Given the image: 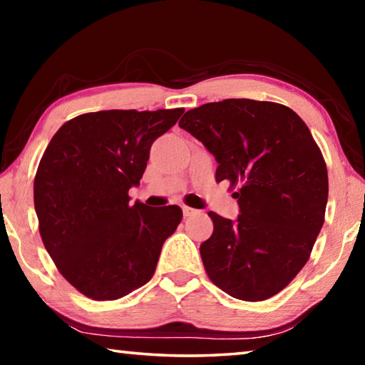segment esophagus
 <instances>
[{"label": "esophagus", "mask_w": 365, "mask_h": 365, "mask_svg": "<svg viewBox=\"0 0 365 365\" xmlns=\"http://www.w3.org/2000/svg\"><path fill=\"white\" fill-rule=\"evenodd\" d=\"M182 211H183V215H185V217H190V215H195V214H197L196 209L190 207V206H182Z\"/></svg>", "instance_id": "obj_1"}]
</instances>
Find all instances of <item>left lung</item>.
I'll return each mask as SVG.
<instances>
[{
    "label": "left lung",
    "mask_w": 365,
    "mask_h": 365,
    "mask_svg": "<svg viewBox=\"0 0 365 365\" xmlns=\"http://www.w3.org/2000/svg\"><path fill=\"white\" fill-rule=\"evenodd\" d=\"M178 125L214 154L215 180L238 187L237 220L209 212L214 232L200 246L207 277L237 299L272 298L304 267L324 225L322 151L294 110L272 101L207 103Z\"/></svg>",
    "instance_id": "8db88e82"
}]
</instances>
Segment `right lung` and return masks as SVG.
Returning a JSON list of instances; mask_svg holds the SVG:
<instances>
[{
    "label": "right lung",
    "instance_id": "1",
    "mask_svg": "<svg viewBox=\"0 0 365 365\" xmlns=\"http://www.w3.org/2000/svg\"><path fill=\"white\" fill-rule=\"evenodd\" d=\"M183 108L113 109L67 120L36 169L34 202L43 245L71 285L95 301L123 298L151 279L178 206L130 205L153 141Z\"/></svg>",
    "mask_w": 365,
    "mask_h": 365
}]
</instances>
